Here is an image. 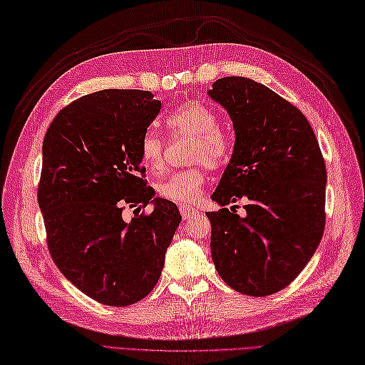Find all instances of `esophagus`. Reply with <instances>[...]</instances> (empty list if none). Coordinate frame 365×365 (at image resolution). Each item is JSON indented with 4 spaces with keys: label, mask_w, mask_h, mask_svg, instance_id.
Instances as JSON below:
<instances>
[{
    "label": "esophagus",
    "mask_w": 365,
    "mask_h": 365,
    "mask_svg": "<svg viewBox=\"0 0 365 365\" xmlns=\"http://www.w3.org/2000/svg\"><path fill=\"white\" fill-rule=\"evenodd\" d=\"M180 212H181V215H182L184 220H187V218H190L193 215V213H197V210L189 207V206H181Z\"/></svg>",
    "instance_id": "esophagus-1"
}]
</instances>
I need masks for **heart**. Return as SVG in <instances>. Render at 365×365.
<instances>
[{
    "label": "heart",
    "mask_w": 365,
    "mask_h": 365,
    "mask_svg": "<svg viewBox=\"0 0 365 365\" xmlns=\"http://www.w3.org/2000/svg\"><path fill=\"white\" fill-rule=\"evenodd\" d=\"M165 127L175 139H192L187 159L189 163L198 165L167 176L156 184V192L165 201L189 206L200 200L206 184L202 164L209 168L223 165L232 150V139L223 127L218 125L215 111L195 102L182 105L180 110L168 115ZM139 156L150 172H163L165 168V142L155 131H147L140 140Z\"/></svg>",
    "instance_id": "1"
}]
</instances>
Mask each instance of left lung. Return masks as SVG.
Listing matches in <instances>:
<instances>
[{
    "instance_id": "1",
    "label": "left lung",
    "mask_w": 365,
    "mask_h": 365,
    "mask_svg": "<svg viewBox=\"0 0 365 365\" xmlns=\"http://www.w3.org/2000/svg\"><path fill=\"white\" fill-rule=\"evenodd\" d=\"M209 96L234 122L235 145L207 212L215 268L227 285L263 297L288 287L314 255L325 227L327 168L299 108L247 77H223ZM245 197L242 219L224 206Z\"/></svg>"
}]
</instances>
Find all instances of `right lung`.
Returning a JSON list of instances; mask_svg holds the SVG:
<instances>
[{"mask_svg": "<svg viewBox=\"0 0 365 365\" xmlns=\"http://www.w3.org/2000/svg\"><path fill=\"white\" fill-rule=\"evenodd\" d=\"M159 110L150 91H96L60 110L43 140L37 197L49 254L103 305L136 304L155 288L181 221L176 204L152 200L140 165V140ZM125 208L137 213L130 222Z\"/></svg>", "mask_w": 365, "mask_h": 365, "instance_id": "right-lung-1", "label": "right lung"}]
</instances>
